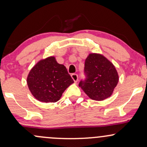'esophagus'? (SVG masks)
<instances>
[{
    "label": "esophagus",
    "instance_id": "34e87169",
    "mask_svg": "<svg viewBox=\"0 0 147 147\" xmlns=\"http://www.w3.org/2000/svg\"><path fill=\"white\" fill-rule=\"evenodd\" d=\"M71 77L72 78V79L74 80V82H77V80H78V75L75 73H72L71 75Z\"/></svg>",
    "mask_w": 147,
    "mask_h": 147
}]
</instances>
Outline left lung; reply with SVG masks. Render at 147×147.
Segmentation results:
<instances>
[{
  "label": "left lung",
  "mask_w": 147,
  "mask_h": 147,
  "mask_svg": "<svg viewBox=\"0 0 147 147\" xmlns=\"http://www.w3.org/2000/svg\"><path fill=\"white\" fill-rule=\"evenodd\" d=\"M84 75L79 86L90 99L97 101L110 97L119 80L113 63L97 54H90L86 59Z\"/></svg>",
  "instance_id": "8db88e82"
}]
</instances>
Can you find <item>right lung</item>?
I'll use <instances>...</instances> for the list:
<instances>
[{
  "label": "right lung",
  "mask_w": 147,
  "mask_h": 147,
  "mask_svg": "<svg viewBox=\"0 0 147 147\" xmlns=\"http://www.w3.org/2000/svg\"><path fill=\"white\" fill-rule=\"evenodd\" d=\"M74 82L66 68L53 57L40 61L30 70L27 83L30 92L43 102H56Z\"/></svg>",
  "instance_id": "right-lung-1"
}]
</instances>
